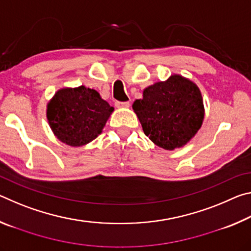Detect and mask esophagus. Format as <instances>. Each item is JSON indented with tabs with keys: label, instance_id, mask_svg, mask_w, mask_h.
Instances as JSON below:
<instances>
[{
	"label": "esophagus",
	"instance_id": "esophagus-1",
	"mask_svg": "<svg viewBox=\"0 0 251 251\" xmlns=\"http://www.w3.org/2000/svg\"><path fill=\"white\" fill-rule=\"evenodd\" d=\"M115 105L118 108H127L129 107V101H116Z\"/></svg>",
	"mask_w": 251,
	"mask_h": 251
}]
</instances>
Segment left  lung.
<instances>
[{
    "mask_svg": "<svg viewBox=\"0 0 251 251\" xmlns=\"http://www.w3.org/2000/svg\"><path fill=\"white\" fill-rule=\"evenodd\" d=\"M133 109L145 135L167 151L186 145L201 127L205 114L197 85L177 74L145 88Z\"/></svg>",
    "mask_w": 251,
    "mask_h": 251,
    "instance_id": "8db88e82",
    "label": "left lung"
}]
</instances>
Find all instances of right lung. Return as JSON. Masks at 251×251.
<instances>
[{
    "label": "right lung",
    "instance_id": "right-lung-1",
    "mask_svg": "<svg viewBox=\"0 0 251 251\" xmlns=\"http://www.w3.org/2000/svg\"><path fill=\"white\" fill-rule=\"evenodd\" d=\"M112 107L99 92L85 86L58 90L46 109L50 129L66 145H86L99 136L107 122Z\"/></svg>",
    "mask_w": 251,
    "mask_h": 251
}]
</instances>
